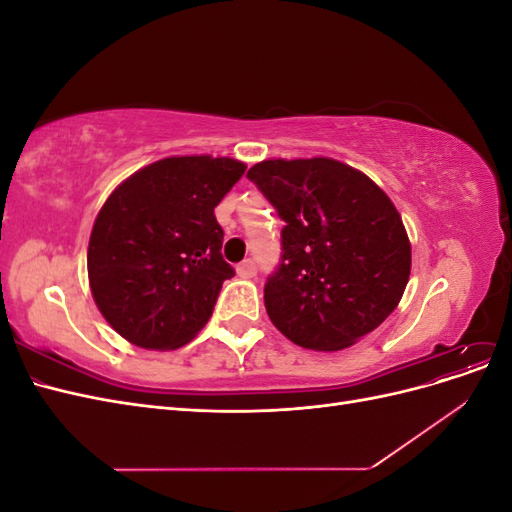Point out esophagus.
I'll return each mask as SVG.
<instances>
[{
  "label": "esophagus",
  "instance_id": "obj_1",
  "mask_svg": "<svg viewBox=\"0 0 512 512\" xmlns=\"http://www.w3.org/2000/svg\"><path fill=\"white\" fill-rule=\"evenodd\" d=\"M237 275L243 277V280H247V277H254L256 275V262L250 260V258L239 262V265H237Z\"/></svg>",
  "mask_w": 512,
  "mask_h": 512
}]
</instances>
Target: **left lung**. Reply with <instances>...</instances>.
Wrapping results in <instances>:
<instances>
[{
  "instance_id": "1",
  "label": "left lung",
  "mask_w": 512,
  "mask_h": 512,
  "mask_svg": "<svg viewBox=\"0 0 512 512\" xmlns=\"http://www.w3.org/2000/svg\"><path fill=\"white\" fill-rule=\"evenodd\" d=\"M286 222L265 284L271 322L309 350H342L378 329L406 290L412 250L391 198L331 158L265 160L247 170Z\"/></svg>"
}]
</instances>
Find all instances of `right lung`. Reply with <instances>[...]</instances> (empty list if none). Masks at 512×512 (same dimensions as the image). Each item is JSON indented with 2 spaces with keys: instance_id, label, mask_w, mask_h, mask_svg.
<instances>
[{
  "instance_id": "1",
  "label": "right lung",
  "mask_w": 512,
  "mask_h": 512,
  "mask_svg": "<svg viewBox=\"0 0 512 512\" xmlns=\"http://www.w3.org/2000/svg\"><path fill=\"white\" fill-rule=\"evenodd\" d=\"M245 164L175 156L136 170L91 228L89 286L100 314L130 344L175 350L205 327L224 280V230L213 209Z\"/></svg>"
}]
</instances>
